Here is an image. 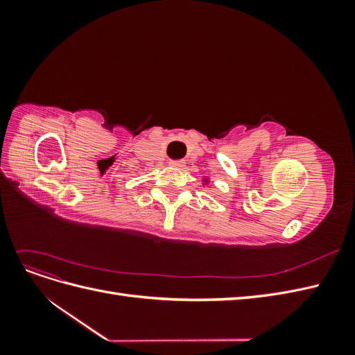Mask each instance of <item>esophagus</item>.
I'll return each mask as SVG.
<instances>
[{
	"mask_svg": "<svg viewBox=\"0 0 355 355\" xmlns=\"http://www.w3.org/2000/svg\"><path fill=\"white\" fill-rule=\"evenodd\" d=\"M170 166L175 168H182L185 166V161H170Z\"/></svg>",
	"mask_w": 355,
	"mask_h": 355,
	"instance_id": "1",
	"label": "esophagus"
}]
</instances>
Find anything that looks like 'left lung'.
<instances>
[{
    "label": "left lung",
    "mask_w": 355,
    "mask_h": 355,
    "mask_svg": "<svg viewBox=\"0 0 355 355\" xmlns=\"http://www.w3.org/2000/svg\"><path fill=\"white\" fill-rule=\"evenodd\" d=\"M201 182H202V185H209V187H210V178H209V176H204V178L201 179Z\"/></svg>",
    "instance_id": "8db88e82"
}]
</instances>
